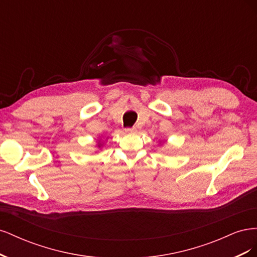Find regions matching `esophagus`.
<instances>
[{"instance_id":"esophagus-1","label":"esophagus","mask_w":257,"mask_h":257,"mask_svg":"<svg viewBox=\"0 0 257 257\" xmlns=\"http://www.w3.org/2000/svg\"><path fill=\"white\" fill-rule=\"evenodd\" d=\"M136 132H137L136 127H127V128H125V133H127V134H134V133H136Z\"/></svg>"}]
</instances>
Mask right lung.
Wrapping results in <instances>:
<instances>
[{"mask_svg": "<svg viewBox=\"0 0 257 257\" xmlns=\"http://www.w3.org/2000/svg\"><path fill=\"white\" fill-rule=\"evenodd\" d=\"M98 147H99V148H100V144H99V143H98Z\"/></svg>", "mask_w": 257, "mask_h": 257, "instance_id": "add662e5", "label": "right lung"}]
</instances>
